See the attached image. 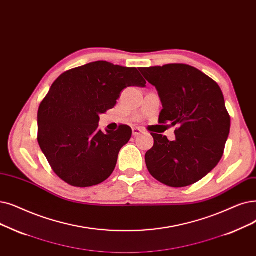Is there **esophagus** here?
<instances>
[{"mask_svg": "<svg viewBox=\"0 0 256 256\" xmlns=\"http://www.w3.org/2000/svg\"><path fill=\"white\" fill-rule=\"evenodd\" d=\"M142 132H142V130H141V128H132V136L137 137V136L141 135Z\"/></svg>", "mask_w": 256, "mask_h": 256, "instance_id": "obj_1", "label": "esophagus"}]
</instances>
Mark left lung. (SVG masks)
I'll return each mask as SVG.
<instances>
[{
    "instance_id": "obj_1",
    "label": "left lung",
    "mask_w": 256,
    "mask_h": 256,
    "mask_svg": "<svg viewBox=\"0 0 256 256\" xmlns=\"http://www.w3.org/2000/svg\"><path fill=\"white\" fill-rule=\"evenodd\" d=\"M139 71L157 88L163 106L160 124L176 126L174 141L152 134L154 146L146 154L148 170L168 186H190L212 170L224 154L230 132L224 95L214 80L188 64Z\"/></svg>"
}]
</instances>
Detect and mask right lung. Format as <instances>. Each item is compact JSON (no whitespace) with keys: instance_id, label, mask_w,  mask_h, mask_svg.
Listing matches in <instances>:
<instances>
[{"instance_id":"1","label":"right lung","mask_w":256,"mask_h":256,"mask_svg":"<svg viewBox=\"0 0 256 256\" xmlns=\"http://www.w3.org/2000/svg\"><path fill=\"white\" fill-rule=\"evenodd\" d=\"M136 68L99 60L62 73L40 102L38 141L52 170L75 187H90L112 174L132 128H98L128 86H146Z\"/></svg>"}]
</instances>
